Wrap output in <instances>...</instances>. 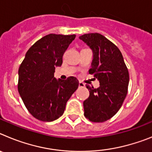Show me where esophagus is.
Here are the masks:
<instances>
[{
  "label": "esophagus",
  "instance_id": "obj_1",
  "mask_svg": "<svg viewBox=\"0 0 152 152\" xmlns=\"http://www.w3.org/2000/svg\"><path fill=\"white\" fill-rule=\"evenodd\" d=\"M84 86H85V84L81 81H79V88H84Z\"/></svg>",
  "mask_w": 152,
  "mask_h": 152
}]
</instances>
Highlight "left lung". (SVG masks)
I'll return each mask as SVG.
<instances>
[{
	"label": "left lung",
	"mask_w": 152,
	"mask_h": 152,
	"mask_svg": "<svg viewBox=\"0 0 152 152\" xmlns=\"http://www.w3.org/2000/svg\"><path fill=\"white\" fill-rule=\"evenodd\" d=\"M93 52L91 75L99 80L100 87L86 85L89 97L83 103L84 116L90 121L103 123L119 111L126 98L129 75L123 55L116 45L100 33L79 36Z\"/></svg>",
	"instance_id": "8db88e82"
}]
</instances>
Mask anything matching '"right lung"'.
<instances>
[{"instance_id": "add662e5", "label": "right lung", "mask_w": 152, "mask_h": 152, "mask_svg": "<svg viewBox=\"0 0 152 152\" xmlns=\"http://www.w3.org/2000/svg\"><path fill=\"white\" fill-rule=\"evenodd\" d=\"M75 35L49 34L36 42L26 53L19 68L18 91L35 118L52 122L62 116L66 103L78 88V80L56 79L55 69Z\"/></svg>"}]
</instances>
